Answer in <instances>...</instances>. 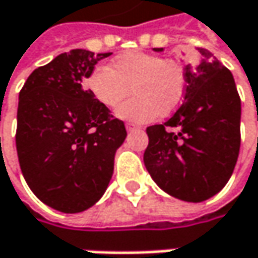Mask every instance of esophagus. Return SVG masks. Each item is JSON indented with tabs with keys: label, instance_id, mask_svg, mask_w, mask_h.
<instances>
[{
	"label": "esophagus",
	"instance_id": "1",
	"mask_svg": "<svg viewBox=\"0 0 258 258\" xmlns=\"http://www.w3.org/2000/svg\"><path fill=\"white\" fill-rule=\"evenodd\" d=\"M125 128H127V131H131V130L137 128V125H134V124H131V122H127V124H125Z\"/></svg>",
	"mask_w": 258,
	"mask_h": 258
}]
</instances>
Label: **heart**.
Masks as SVG:
<instances>
[{
	"label": "heart",
	"mask_w": 258,
	"mask_h": 258,
	"mask_svg": "<svg viewBox=\"0 0 258 258\" xmlns=\"http://www.w3.org/2000/svg\"><path fill=\"white\" fill-rule=\"evenodd\" d=\"M186 72L176 61L143 51L116 56L110 68L97 66L85 78V87L105 107L118 106L116 115L133 122H151L173 113L186 93Z\"/></svg>",
	"instance_id": "obj_1"
}]
</instances>
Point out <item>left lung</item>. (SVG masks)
Instances as JSON below:
<instances>
[{
	"mask_svg": "<svg viewBox=\"0 0 258 258\" xmlns=\"http://www.w3.org/2000/svg\"><path fill=\"white\" fill-rule=\"evenodd\" d=\"M162 48H155L161 51ZM184 66V102L164 124L146 128V170L168 195L202 202L224 187L241 146V99L230 71L208 50Z\"/></svg>",
	"mask_w": 258,
	"mask_h": 258,
	"instance_id": "1",
	"label": "left lung"
}]
</instances>
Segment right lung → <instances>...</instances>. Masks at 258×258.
Listing matches in <instances>:
<instances>
[{
    "label": "right lung",
    "mask_w": 258,
    "mask_h": 258,
    "mask_svg": "<svg viewBox=\"0 0 258 258\" xmlns=\"http://www.w3.org/2000/svg\"><path fill=\"white\" fill-rule=\"evenodd\" d=\"M112 53H61L35 69L19 93L16 149L39 201L61 213L93 207L110 181L125 125L96 102L85 78Z\"/></svg>",
    "instance_id": "right-lung-1"
}]
</instances>
